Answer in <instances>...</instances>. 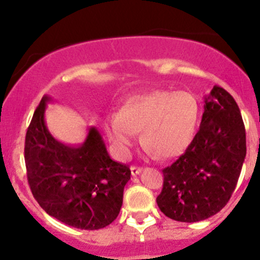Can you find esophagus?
I'll list each match as a JSON object with an SVG mask.
<instances>
[{"instance_id":"34e87169","label":"esophagus","mask_w":260,"mask_h":260,"mask_svg":"<svg viewBox=\"0 0 260 260\" xmlns=\"http://www.w3.org/2000/svg\"><path fill=\"white\" fill-rule=\"evenodd\" d=\"M141 171H142V167L131 166V174H132L133 176H137L138 174H141Z\"/></svg>"}]
</instances>
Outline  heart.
<instances>
[{
    "instance_id": "1",
    "label": "heart",
    "mask_w": 260,
    "mask_h": 260,
    "mask_svg": "<svg viewBox=\"0 0 260 260\" xmlns=\"http://www.w3.org/2000/svg\"><path fill=\"white\" fill-rule=\"evenodd\" d=\"M200 119L198 99L187 91L156 90L128 99L106 119V131L122 156H128L142 131V143L164 159L179 157L195 137Z\"/></svg>"
}]
</instances>
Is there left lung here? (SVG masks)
I'll return each mask as SVG.
<instances>
[{
	"instance_id": "left-lung-1",
	"label": "left lung",
	"mask_w": 260,
	"mask_h": 260,
	"mask_svg": "<svg viewBox=\"0 0 260 260\" xmlns=\"http://www.w3.org/2000/svg\"><path fill=\"white\" fill-rule=\"evenodd\" d=\"M204 109L191 145L162 170L157 205L176 221H201L221 210L237 187L246 154L245 127L234 98L215 85Z\"/></svg>"
}]
</instances>
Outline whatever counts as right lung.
Wrapping results in <instances>:
<instances>
[{
  "instance_id": "1",
  "label": "right lung",
  "mask_w": 260,
  "mask_h": 260,
  "mask_svg": "<svg viewBox=\"0 0 260 260\" xmlns=\"http://www.w3.org/2000/svg\"><path fill=\"white\" fill-rule=\"evenodd\" d=\"M49 96L36 108L25 138V164L31 192L50 216L84 230L113 222L131 179L127 165L109 157L98 129L91 127L83 145L68 146L46 128Z\"/></svg>"
}]
</instances>
